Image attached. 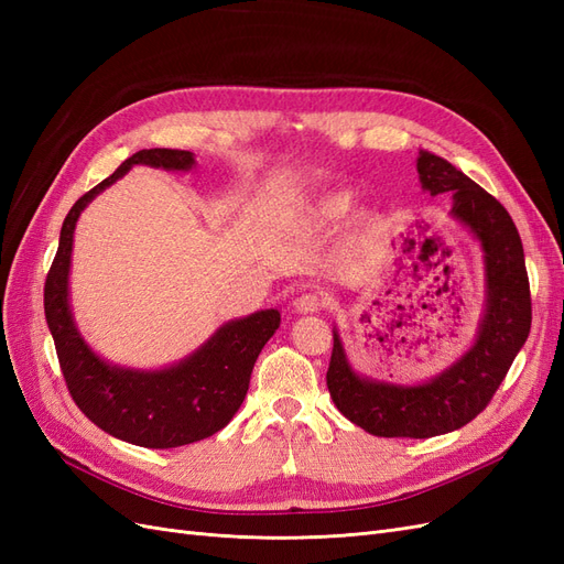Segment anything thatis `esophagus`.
Instances as JSON below:
<instances>
[{
	"label": "esophagus",
	"instance_id": "1",
	"mask_svg": "<svg viewBox=\"0 0 564 564\" xmlns=\"http://www.w3.org/2000/svg\"><path fill=\"white\" fill-rule=\"evenodd\" d=\"M324 303H327V299H324L319 292H305L294 301V308L301 315H313L324 308Z\"/></svg>",
	"mask_w": 564,
	"mask_h": 564
}]
</instances>
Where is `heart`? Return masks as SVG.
<instances>
[{
    "label": "heart",
    "mask_w": 564,
    "mask_h": 564,
    "mask_svg": "<svg viewBox=\"0 0 564 564\" xmlns=\"http://www.w3.org/2000/svg\"><path fill=\"white\" fill-rule=\"evenodd\" d=\"M352 209V195L350 193H329L322 195L311 209L308 224L313 228H329L334 224H338L340 218H346L348 212ZM381 228V220L377 214L371 212H362L360 216L355 218L352 224V242L355 245H369L373 237H377Z\"/></svg>",
    "instance_id": "1"
}]
</instances>
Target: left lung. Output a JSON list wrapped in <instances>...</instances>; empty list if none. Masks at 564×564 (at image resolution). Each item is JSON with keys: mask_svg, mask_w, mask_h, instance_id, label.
Masks as SVG:
<instances>
[{"mask_svg": "<svg viewBox=\"0 0 564 564\" xmlns=\"http://www.w3.org/2000/svg\"><path fill=\"white\" fill-rule=\"evenodd\" d=\"M419 178L431 195L452 193V214L485 249L487 313L475 346L433 381L388 386L357 377L340 338L327 369V388L338 412L379 437H433L473 421L491 402L532 327V294L520 232L503 204L458 172L445 158L421 152Z\"/></svg>", "mask_w": 564, "mask_h": 564, "instance_id": "8db88e82", "label": "left lung"}]
</instances>
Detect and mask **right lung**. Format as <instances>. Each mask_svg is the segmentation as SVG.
<instances>
[{"label": "right lung", "instance_id": "obj_1", "mask_svg": "<svg viewBox=\"0 0 564 564\" xmlns=\"http://www.w3.org/2000/svg\"><path fill=\"white\" fill-rule=\"evenodd\" d=\"M133 164L191 169L195 160L187 150H139L73 204L44 282V313L65 386L82 414L100 431L131 445L172 449L209 437L230 423L245 402L256 357L280 327V313L270 308L228 322L195 355L162 371L117 369L98 360L77 334L67 305L73 232L82 209Z\"/></svg>", "mask_w": 564, "mask_h": 564}]
</instances>
